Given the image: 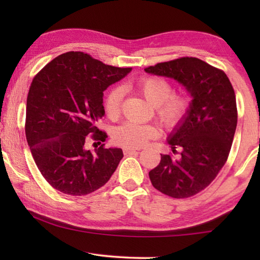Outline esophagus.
I'll return each instance as SVG.
<instances>
[{
  "instance_id": "1",
  "label": "esophagus",
  "mask_w": 260,
  "mask_h": 260,
  "mask_svg": "<svg viewBox=\"0 0 260 260\" xmlns=\"http://www.w3.org/2000/svg\"><path fill=\"white\" fill-rule=\"evenodd\" d=\"M125 155H134V153H139L138 149H132V148H126L124 149Z\"/></svg>"
}]
</instances>
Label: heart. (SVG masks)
Instances as JSON below:
<instances>
[{"label":"heart","mask_w":260,"mask_h":260,"mask_svg":"<svg viewBox=\"0 0 260 260\" xmlns=\"http://www.w3.org/2000/svg\"><path fill=\"white\" fill-rule=\"evenodd\" d=\"M133 87L155 107L157 119L166 129L178 128L187 119L191 108L190 98L184 93H172V85L164 78L142 77ZM122 96L124 90L119 86L111 88L105 95L104 111L111 119L119 116ZM158 134L159 131L155 125L126 121L113 129L112 139L125 148H139L149 140L157 138Z\"/></svg>","instance_id":"obj_1"}]
</instances>
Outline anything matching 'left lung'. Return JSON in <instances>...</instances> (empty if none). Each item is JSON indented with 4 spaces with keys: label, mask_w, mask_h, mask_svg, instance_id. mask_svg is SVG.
<instances>
[{
    "label": "left lung",
    "mask_w": 260,
    "mask_h": 260,
    "mask_svg": "<svg viewBox=\"0 0 260 260\" xmlns=\"http://www.w3.org/2000/svg\"><path fill=\"white\" fill-rule=\"evenodd\" d=\"M174 80L191 95L187 119L170 134L173 153L161 155L149 172L152 186L173 199L191 197L209 186L227 161L237 125L235 93L222 70L195 57H181L144 69Z\"/></svg>",
    "instance_id": "obj_1"
}]
</instances>
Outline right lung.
Masks as SVG:
<instances>
[{"instance_id": "right-lung-1", "label": "right lung", "mask_w": 260, "mask_h": 260, "mask_svg": "<svg viewBox=\"0 0 260 260\" xmlns=\"http://www.w3.org/2000/svg\"><path fill=\"white\" fill-rule=\"evenodd\" d=\"M131 70L69 51L34 77L26 103L25 133L35 164L52 188L83 196L111 178L124 157L121 149L101 144L90 152L84 144L88 135L100 144L107 140V133L96 127L105 113L103 91Z\"/></svg>"}]
</instances>
